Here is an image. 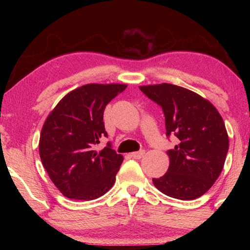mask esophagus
<instances>
[{
	"label": "esophagus",
	"instance_id": "esophagus-1",
	"mask_svg": "<svg viewBox=\"0 0 250 250\" xmlns=\"http://www.w3.org/2000/svg\"><path fill=\"white\" fill-rule=\"evenodd\" d=\"M145 154H146V151L141 150V151H138V152H132V153H130V156H131V158H133V159H141Z\"/></svg>",
	"mask_w": 250,
	"mask_h": 250
}]
</instances>
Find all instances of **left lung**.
Returning <instances> with one entry per match:
<instances>
[{
    "instance_id": "left-lung-1",
    "label": "left lung",
    "mask_w": 250,
    "mask_h": 250,
    "mask_svg": "<svg viewBox=\"0 0 250 250\" xmlns=\"http://www.w3.org/2000/svg\"><path fill=\"white\" fill-rule=\"evenodd\" d=\"M162 107L167 135L177 145L167 153V172L153 184L166 195L183 201L201 197L213 186L225 164L229 140L217 109L196 92L172 83L140 86Z\"/></svg>"
}]
</instances>
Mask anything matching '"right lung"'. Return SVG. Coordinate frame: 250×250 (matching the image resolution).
<instances>
[{"instance_id":"right-lung-1","label":"right lung","mask_w":250,"mask_h":250,"mask_svg":"<svg viewBox=\"0 0 250 250\" xmlns=\"http://www.w3.org/2000/svg\"><path fill=\"white\" fill-rule=\"evenodd\" d=\"M126 88L125 83H87L68 92L46 118L40 137V156L46 172L62 195L78 201L96 200L116 182L124 156L108 143L104 125L105 105Z\"/></svg>"}]
</instances>
